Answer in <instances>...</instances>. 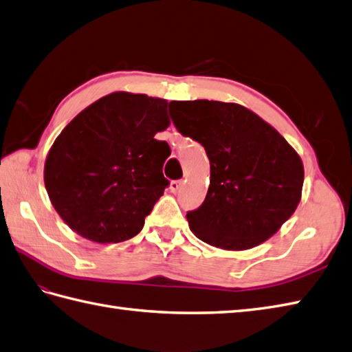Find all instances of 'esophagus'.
I'll use <instances>...</instances> for the list:
<instances>
[{"label":"esophagus","instance_id":"34e87169","mask_svg":"<svg viewBox=\"0 0 352 352\" xmlns=\"http://www.w3.org/2000/svg\"><path fill=\"white\" fill-rule=\"evenodd\" d=\"M182 184H183V182H182V180H172V182H170V184H169V189H170V192L177 193L178 190H180Z\"/></svg>","mask_w":352,"mask_h":352}]
</instances>
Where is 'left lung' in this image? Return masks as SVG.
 I'll use <instances>...</instances> for the list:
<instances>
[{
  "mask_svg": "<svg viewBox=\"0 0 352 352\" xmlns=\"http://www.w3.org/2000/svg\"><path fill=\"white\" fill-rule=\"evenodd\" d=\"M175 129L204 146L210 186L188 212L192 233L223 250H250L275 234L300 204V155L274 126L233 102L170 101Z\"/></svg>",
  "mask_w": 352,
  "mask_h": 352,
  "instance_id": "obj_1",
  "label": "left lung"
}]
</instances>
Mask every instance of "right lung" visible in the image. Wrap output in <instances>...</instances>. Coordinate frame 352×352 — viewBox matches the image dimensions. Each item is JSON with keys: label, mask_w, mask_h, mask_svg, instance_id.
<instances>
[{"label": "right lung", "mask_w": 352, "mask_h": 352, "mask_svg": "<svg viewBox=\"0 0 352 352\" xmlns=\"http://www.w3.org/2000/svg\"><path fill=\"white\" fill-rule=\"evenodd\" d=\"M168 101L115 92L65 126L45 162V188L60 218L89 241L118 243L140 233L169 186Z\"/></svg>", "instance_id": "add662e5"}]
</instances>
